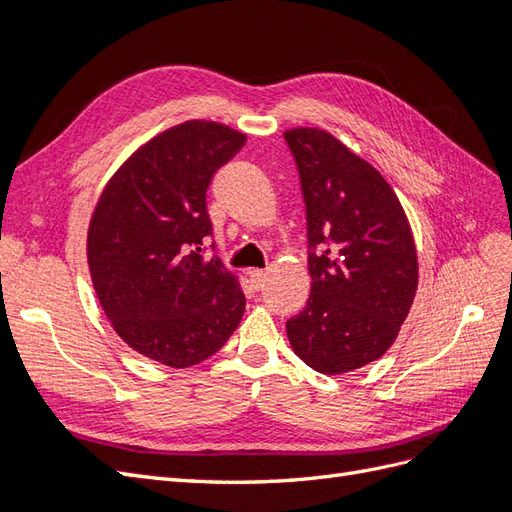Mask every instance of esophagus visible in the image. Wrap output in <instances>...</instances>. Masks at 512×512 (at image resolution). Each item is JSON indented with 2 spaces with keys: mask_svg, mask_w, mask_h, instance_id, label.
Listing matches in <instances>:
<instances>
[{
  "mask_svg": "<svg viewBox=\"0 0 512 512\" xmlns=\"http://www.w3.org/2000/svg\"><path fill=\"white\" fill-rule=\"evenodd\" d=\"M266 279H268V272L266 270H259V268H255V270H251V281H253V285L257 290H261L264 288V283H266Z\"/></svg>",
  "mask_w": 512,
  "mask_h": 512,
  "instance_id": "esophagus-1",
  "label": "esophagus"
}]
</instances>
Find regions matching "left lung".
Here are the masks:
<instances>
[{"instance_id": "left-lung-1", "label": "left lung", "mask_w": 512, "mask_h": 512, "mask_svg": "<svg viewBox=\"0 0 512 512\" xmlns=\"http://www.w3.org/2000/svg\"><path fill=\"white\" fill-rule=\"evenodd\" d=\"M301 176L312 294L285 323L294 353L342 375L392 347L417 294L419 259L397 194L327 130L283 133Z\"/></svg>"}]
</instances>
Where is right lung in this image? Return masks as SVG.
Segmentation results:
<instances>
[{
    "instance_id": "1",
    "label": "right lung",
    "mask_w": 512,
    "mask_h": 512,
    "mask_svg": "<svg viewBox=\"0 0 512 512\" xmlns=\"http://www.w3.org/2000/svg\"><path fill=\"white\" fill-rule=\"evenodd\" d=\"M231 126L189 120L139 146L104 185L87 231L93 290L130 349L187 368L224 347L246 299L211 235L207 187L244 146Z\"/></svg>"
}]
</instances>
